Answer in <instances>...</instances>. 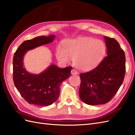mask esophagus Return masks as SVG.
Listing matches in <instances>:
<instances>
[{"label": "esophagus", "instance_id": "34e87169", "mask_svg": "<svg viewBox=\"0 0 135 135\" xmlns=\"http://www.w3.org/2000/svg\"><path fill=\"white\" fill-rule=\"evenodd\" d=\"M71 73L72 75H75V74H78V72L75 70H74V69H73V70L71 71Z\"/></svg>", "mask_w": 135, "mask_h": 135}]
</instances>
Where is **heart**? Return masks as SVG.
I'll return each instance as SVG.
<instances>
[{"label": "heart", "mask_w": 135, "mask_h": 135, "mask_svg": "<svg viewBox=\"0 0 135 135\" xmlns=\"http://www.w3.org/2000/svg\"><path fill=\"white\" fill-rule=\"evenodd\" d=\"M107 51V44L103 40L85 37L66 42L64 48L59 46L56 54L61 62H68L71 59L77 68L86 70L97 66L104 59Z\"/></svg>", "instance_id": "1"}]
</instances>
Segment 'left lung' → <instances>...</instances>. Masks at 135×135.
<instances>
[{"label": "left lung", "mask_w": 135, "mask_h": 135, "mask_svg": "<svg viewBox=\"0 0 135 135\" xmlns=\"http://www.w3.org/2000/svg\"><path fill=\"white\" fill-rule=\"evenodd\" d=\"M107 56L92 70L80 73L79 97L90 105L104 104L115 96L124 80L126 57L117 40L104 36Z\"/></svg>", "instance_id": "1"}]
</instances>
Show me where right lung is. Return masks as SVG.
I'll use <instances>...</instances> for the list:
<instances>
[{
  "instance_id": "obj_1",
  "label": "right lung",
  "mask_w": 135,
  "mask_h": 135,
  "mask_svg": "<svg viewBox=\"0 0 135 135\" xmlns=\"http://www.w3.org/2000/svg\"><path fill=\"white\" fill-rule=\"evenodd\" d=\"M55 35L41 36L23 42L15 52L13 59V79L20 95L28 103L50 105L57 100L61 83L71 76V66L61 69L51 65L38 75L30 74L23 68V59L27 51L50 43Z\"/></svg>"
}]
</instances>
